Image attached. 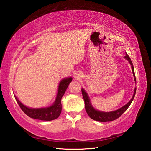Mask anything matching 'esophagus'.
I'll return each instance as SVG.
<instances>
[{"instance_id": "obj_1", "label": "esophagus", "mask_w": 151, "mask_h": 151, "mask_svg": "<svg viewBox=\"0 0 151 151\" xmlns=\"http://www.w3.org/2000/svg\"><path fill=\"white\" fill-rule=\"evenodd\" d=\"M80 77H81V75H80V73H76L75 74V75H74V78L76 80L80 79Z\"/></svg>"}]
</instances>
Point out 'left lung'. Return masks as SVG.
<instances>
[{"instance_id":"obj_1","label":"left lung","mask_w":151,"mask_h":151,"mask_svg":"<svg viewBox=\"0 0 151 151\" xmlns=\"http://www.w3.org/2000/svg\"><path fill=\"white\" fill-rule=\"evenodd\" d=\"M124 58H125L129 62V63L130 64L133 75V77H134V81L136 83V78L135 75L134 68H133V65L130 57H129V55L127 53H126V55L124 56ZM81 92H82V96L85 101V110H86V112L87 113L88 115L90 116V118H92L93 120H96V121L106 122H111V121H113V120L118 119L120 116H122L124 112L127 111V109L128 108V107L130 106L133 100V99L135 97V93H136V88H135L134 89V92H133L132 98L127 104L123 106L122 107H120V108H119L117 110L111 111V112H103V111H100L96 109L92 106V104L91 102H90V99L88 96V95L83 88H81Z\"/></svg>"}]
</instances>
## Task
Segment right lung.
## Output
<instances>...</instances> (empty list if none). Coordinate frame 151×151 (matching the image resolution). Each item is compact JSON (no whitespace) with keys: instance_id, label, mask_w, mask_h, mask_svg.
Returning a JSON list of instances; mask_svg holds the SVG:
<instances>
[{"instance_id":"add662e5","label":"right lung","mask_w":151,"mask_h":151,"mask_svg":"<svg viewBox=\"0 0 151 151\" xmlns=\"http://www.w3.org/2000/svg\"><path fill=\"white\" fill-rule=\"evenodd\" d=\"M73 78L71 77L64 78L61 80L58 86V90L56 98L52 105L46 107H40V108H31L24 105L21 103L18 98L14 96L18 105L24 113L29 117L43 120V121H51L58 118L61 113L62 104L61 99L65 93L66 90Z\"/></svg>"}]
</instances>
